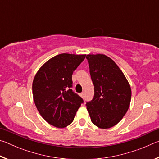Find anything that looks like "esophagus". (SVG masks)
I'll return each instance as SVG.
<instances>
[{"label":"esophagus","mask_w":159,"mask_h":159,"mask_svg":"<svg viewBox=\"0 0 159 159\" xmlns=\"http://www.w3.org/2000/svg\"><path fill=\"white\" fill-rule=\"evenodd\" d=\"M80 97H81V98H84V93H80Z\"/></svg>","instance_id":"esophagus-1"}]
</instances>
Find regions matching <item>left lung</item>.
<instances>
[{
	"instance_id": "left-lung-1",
	"label": "left lung",
	"mask_w": 159,
	"mask_h": 159,
	"mask_svg": "<svg viewBox=\"0 0 159 159\" xmlns=\"http://www.w3.org/2000/svg\"><path fill=\"white\" fill-rule=\"evenodd\" d=\"M94 85V98L87 102L91 121L107 129L120 121L131 100V88L127 79L114 60L105 55H87Z\"/></svg>"
}]
</instances>
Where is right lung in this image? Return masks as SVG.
Masks as SVG:
<instances>
[{
  "mask_svg": "<svg viewBox=\"0 0 159 159\" xmlns=\"http://www.w3.org/2000/svg\"><path fill=\"white\" fill-rule=\"evenodd\" d=\"M85 55L60 54L47 61L35 75L32 84L35 105L41 116L56 128L71 124L83 102L71 88L73 72Z\"/></svg>",
  "mask_w": 159,
  "mask_h": 159,
  "instance_id": "obj_1",
  "label": "right lung"
}]
</instances>
